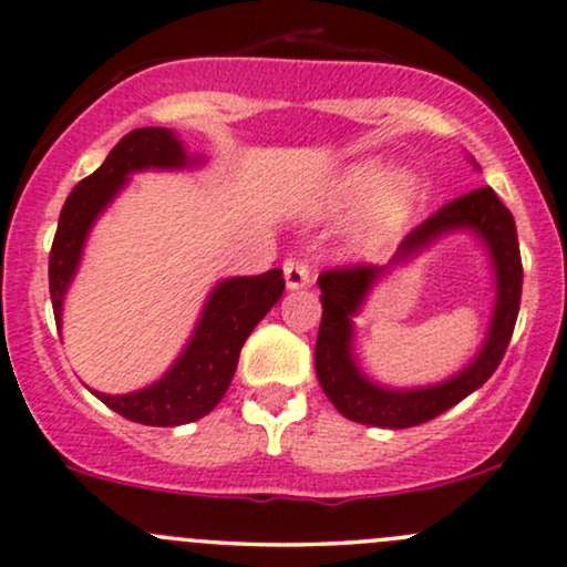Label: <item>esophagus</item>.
Instances as JSON below:
<instances>
[{
    "label": "esophagus",
    "instance_id": "34e87169",
    "mask_svg": "<svg viewBox=\"0 0 567 567\" xmlns=\"http://www.w3.org/2000/svg\"><path fill=\"white\" fill-rule=\"evenodd\" d=\"M282 271H285V285H288V290L309 288L311 275H309V266H306L303 261H296V258H290V261H285Z\"/></svg>",
    "mask_w": 567,
    "mask_h": 567
}]
</instances>
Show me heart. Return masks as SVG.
<instances>
[{
  "mask_svg": "<svg viewBox=\"0 0 567 567\" xmlns=\"http://www.w3.org/2000/svg\"><path fill=\"white\" fill-rule=\"evenodd\" d=\"M424 202V184L419 175L408 171H392L381 159H362L349 165L324 192L322 210L333 216H351L359 213L351 243L357 250H381L392 245L415 210Z\"/></svg>",
  "mask_w": 567,
  "mask_h": 567,
  "instance_id": "b5f03b06",
  "label": "heart"
}]
</instances>
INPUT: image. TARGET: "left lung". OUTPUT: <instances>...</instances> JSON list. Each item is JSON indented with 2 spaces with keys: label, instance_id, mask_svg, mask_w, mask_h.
Returning a JSON list of instances; mask_svg holds the SVG:
<instances>
[{
  "label": "left lung",
  "instance_id": "obj_1",
  "mask_svg": "<svg viewBox=\"0 0 567 567\" xmlns=\"http://www.w3.org/2000/svg\"><path fill=\"white\" fill-rule=\"evenodd\" d=\"M466 162L480 171L472 157ZM470 233L484 245L494 277L492 322L478 354L460 371L426 388H389L361 370L355 360L353 320L364 308L369 292L389 274L452 236ZM322 301V322L317 333L315 370L322 392L341 415L365 426L408 429L437 419L447 408L458 405L464 396L477 392L496 373L517 322L519 292H523V261H519L517 229L512 213L496 197L491 186L453 199L432 218L413 229L386 266H354V269L324 271L317 279Z\"/></svg>",
  "mask_w": 567,
  "mask_h": 567
}]
</instances>
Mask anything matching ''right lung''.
<instances>
[{"mask_svg":"<svg viewBox=\"0 0 567 567\" xmlns=\"http://www.w3.org/2000/svg\"><path fill=\"white\" fill-rule=\"evenodd\" d=\"M205 162L207 157L202 154L186 152V143L175 130L141 127L127 133L93 175L71 188L50 250V298L58 330L63 324V301L80 271L90 231L120 197L130 178L148 171H197L205 167ZM282 290V269H269L256 277L220 279L207 292L197 324L181 354L157 381L127 394H106L95 389L90 392L135 424H192L224 400L247 336L269 315Z\"/></svg>","mask_w":567,"mask_h":567,"instance_id":"right-lung-1","label":"right lung"}]
</instances>
